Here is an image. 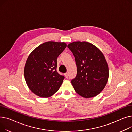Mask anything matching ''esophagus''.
Listing matches in <instances>:
<instances>
[{"instance_id":"esophagus-1","label":"esophagus","mask_w":132,"mask_h":132,"mask_svg":"<svg viewBox=\"0 0 132 132\" xmlns=\"http://www.w3.org/2000/svg\"><path fill=\"white\" fill-rule=\"evenodd\" d=\"M65 77H66V78H68V74L67 73H65Z\"/></svg>"}]
</instances>
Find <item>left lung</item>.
<instances>
[{
	"label": "left lung",
	"mask_w": 132,
	"mask_h": 132,
	"mask_svg": "<svg viewBox=\"0 0 132 132\" xmlns=\"http://www.w3.org/2000/svg\"><path fill=\"white\" fill-rule=\"evenodd\" d=\"M73 53L77 74L71 81L75 91L85 98L98 95L105 88L109 68L102 52L87 42H74L67 45Z\"/></svg>",
	"instance_id": "1"
}]
</instances>
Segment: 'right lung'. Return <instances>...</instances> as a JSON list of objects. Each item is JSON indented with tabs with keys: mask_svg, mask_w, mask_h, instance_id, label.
<instances>
[{
	"mask_svg": "<svg viewBox=\"0 0 132 132\" xmlns=\"http://www.w3.org/2000/svg\"><path fill=\"white\" fill-rule=\"evenodd\" d=\"M66 46L64 42H47L29 55L24 67V78L35 94L48 97L59 90L65 77L57 71V59Z\"/></svg>",
	"mask_w": 132,
	"mask_h": 132,
	"instance_id": "obj_1",
	"label": "right lung"
}]
</instances>
